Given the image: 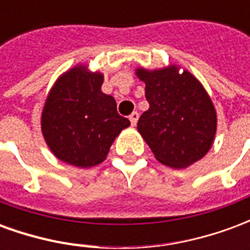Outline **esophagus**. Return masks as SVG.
<instances>
[{"label":"esophagus","instance_id":"obj_1","mask_svg":"<svg viewBox=\"0 0 250 250\" xmlns=\"http://www.w3.org/2000/svg\"><path fill=\"white\" fill-rule=\"evenodd\" d=\"M138 119H139V114H138L136 111H134V112H132V114L130 115V122H131V125H135L136 123H138Z\"/></svg>","mask_w":250,"mask_h":250}]
</instances>
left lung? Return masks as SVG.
<instances>
[{
  "instance_id": "1",
  "label": "left lung",
  "mask_w": 250,
  "mask_h": 250,
  "mask_svg": "<svg viewBox=\"0 0 250 250\" xmlns=\"http://www.w3.org/2000/svg\"><path fill=\"white\" fill-rule=\"evenodd\" d=\"M146 84L150 108L138 122V131L163 165L185 168L204 158L214 142L217 114L202 84L177 65L136 69Z\"/></svg>"
}]
</instances>
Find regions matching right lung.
Here are the masks:
<instances>
[{
	"mask_svg": "<svg viewBox=\"0 0 250 250\" xmlns=\"http://www.w3.org/2000/svg\"><path fill=\"white\" fill-rule=\"evenodd\" d=\"M103 80V73L80 64L62 73L48 93L41 131L55 157L71 166L103 162L115 138L130 125L115 99L102 92Z\"/></svg>",
	"mask_w": 250,
	"mask_h": 250,
	"instance_id": "1",
	"label": "right lung"
}]
</instances>
